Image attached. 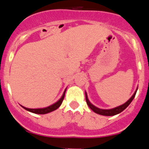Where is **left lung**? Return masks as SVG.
<instances>
[{
    "label": "left lung",
    "instance_id": "obj_1",
    "mask_svg": "<svg viewBox=\"0 0 149 149\" xmlns=\"http://www.w3.org/2000/svg\"><path fill=\"white\" fill-rule=\"evenodd\" d=\"M136 91L135 92V93H134V94L133 95L132 97H131V98H130V99H129L128 101L126 102V103H125L124 104L121 105V106L117 107H116V108L110 109V110H102V109H99V108H98V107H96L93 106V105L90 102H89V100H88L86 93H85V95H86V104H87V105L89 107V108L93 110V111H94L95 113H96L100 114V115H102V116H115V115H116V114L119 113H121V112L123 111L125 109L127 108V107L130 104H131V102L133 101V99H134V97H135V95H136Z\"/></svg>",
    "mask_w": 149,
    "mask_h": 149
}]
</instances>
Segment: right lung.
Returning <instances> with one entry per match:
<instances>
[{
    "mask_svg": "<svg viewBox=\"0 0 149 149\" xmlns=\"http://www.w3.org/2000/svg\"><path fill=\"white\" fill-rule=\"evenodd\" d=\"M65 90L63 93V96H62V98L59 100L56 103L54 104L53 105H51V106L48 107H45V108H42V109H30V108H27V107H24L22 106L23 108H24L25 110H28V111L31 112V113H36V114H45L48 113H50V112H52L54 110H56V109L58 108L61 105V104L63 103V101L64 99V97H65Z\"/></svg>",
    "mask_w": 149,
    "mask_h": 149,
    "instance_id": "add662e5",
    "label": "right lung"
}]
</instances>
